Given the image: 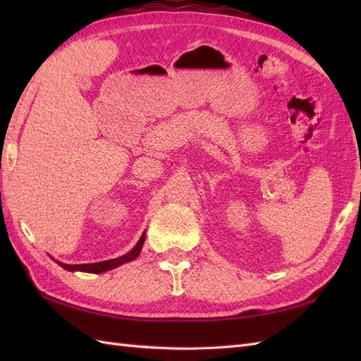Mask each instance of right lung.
I'll list each match as a JSON object with an SVG mask.
<instances>
[{"label":"right lung","mask_w":361,"mask_h":361,"mask_svg":"<svg viewBox=\"0 0 361 361\" xmlns=\"http://www.w3.org/2000/svg\"><path fill=\"white\" fill-rule=\"evenodd\" d=\"M144 240H145V233H142L141 239L137 240V243L135 245V248L132 251H128L127 255L121 256V257H116V259H110V260H104V262H96V264H80V265H68V264H63V262H59V260H56V262L63 267L65 270L68 271H85V273H104V271H109L111 270V268H116L122 264H127V262H132V260H135L137 256H140L141 252V248L144 245Z\"/></svg>","instance_id":"add662e5"}]
</instances>
